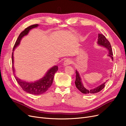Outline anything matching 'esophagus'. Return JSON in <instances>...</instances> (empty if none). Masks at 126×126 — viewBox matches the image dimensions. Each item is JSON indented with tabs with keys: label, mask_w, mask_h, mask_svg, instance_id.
Returning <instances> with one entry per match:
<instances>
[{
	"label": "esophagus",
	"mask_w": 126,
	"mask_h": 126,
	"mask_svg": "<svg viewBox=\"0 0 126 126\" xmlns=\"http://www.w3.org/2000/svg\"><path fill=\"white\" fill-rule=\"evenodd\" d=\"M71 60L69 59H66V60H64V62H63V66L66 67V66H67L68 65H69L71 63Z\"/></svg>",
	"instance_id": "34e87169"
}]
</instances>
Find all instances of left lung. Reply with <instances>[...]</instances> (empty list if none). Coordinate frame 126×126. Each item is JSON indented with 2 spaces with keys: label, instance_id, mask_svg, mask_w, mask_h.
I'll use <instances>...</instances> for the list:
<instances>
[{
  "label": "left lung",
  "instance_id": "1",
  "mask_svg": "<svg viewBox=\"0 0 126 126\" xmlns=\"http://www.w3.org/2000/svg\"><path fill=\"white\" fill-rule=\"evenodd\" d=\"M97 44L99 46H101L107 49V50L108 51V54L107 56L110 57L111 60L113 61V54L112 51L111 45H110L109 41L106 39L105 36L104 35H103L102 34H98ZM76 87H77V88L80 91L81 93L86 94H94L99 92V91H100L102 89L104 88V87L105 86V83L107 81L106 80L105 82H103L101 85L98 86L97 87L93 88L92 89H88L83 83L80 76L79 72L77 70H76Z\"/></svg>",
  "mask_w": 126,
  "mask_h": 126
}]
</instances>
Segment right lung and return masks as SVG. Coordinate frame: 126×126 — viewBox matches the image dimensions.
<instances>
[{"mask_svg":"<svg viewBox=\"0 0 126 126\" xmlns=\"http://www.w3.org/2000/svg\"><path fill=\"white\" fill-rule=\"evenodd\" d=\"M39 25L36 24L30 26L26 28L23 32H22L15 43L14 47L13 48V52L12 54V63H13V70L15 76V79L18 83V84L22 88L26 93L30 94L39 95L45 93L50 87L51 86L53 80H54V75L56 72L58 70V66H54L50 68L45 74L44 77L39 80H37L35 81H27L24 80L20 79L17 77L15 74V69L14 66V51L20 44L21 39L24 36L27 35L30 30L32 29L37 28Z\"/></svg>","mask_w":126,"mask_h":126,"instance_id":"right-lung-1","label":"right lung"}]
</instances>
